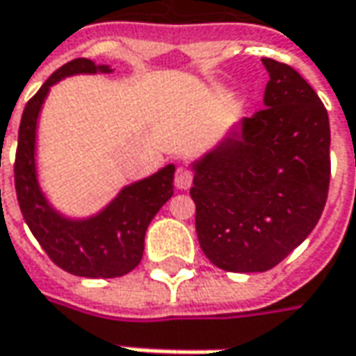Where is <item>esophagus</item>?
Masks as SVG:
<instances>
[{
    "label": "esophagus",
    "instance_id": "obj_1",
    "mask_svg": "<svg viewBox=\"0 0 356 356\" xmlns=\"http://www.w3.org/2000/svg\"><path fill=\"white\" fill-rule=\"evenodd\" d=\"M174 180H176V186L180 190H188L192 186V180H194V174L190 172L186 166H178L176 168V174H174Z\"/></svg>",
    "mask_w": 356,
    "mask_h": 356
}]
</instances>
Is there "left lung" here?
<instances>
[{"label": "left lung", "mask_w": 356, "mask_h": 356, "mask_svg": "<svg viewBox=\"0 0 356 356\" xmlns=\"http://www.w3.org/2000/svg\"><path fill=\"white\" fill-rule=\"evenodd\" d=\"M264 107L192 162L197 241L229 273H264L314 231L327 202L329 117L314 88L262 58Z\"/></svg>", "instance_id": "left-lung-1"}]
</instances>
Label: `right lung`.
I'll return each instance as SVG.
<instances>
[{"label": "right lung", "instance_id": "right-lung-1", "mask_svg": "<svg viewBox=\"0 0 356 356\" xmlns=\"http://www.w3.org/2000/svg\"><path fill=\"white\" fill-rule=\"evenodd\" d=\"M106 64L76 58L60 66L25 106L15 154V192L31 233L50 261L83 278H117L139 266L145 233L152 217L174 194V164L145 180L125 186L99 213L86 219L64 217L50 206L37 178V123L50 86L74 74H109Z\"/></svg>", "mask_w": 356, "mask_h": 356}]
</instances>
